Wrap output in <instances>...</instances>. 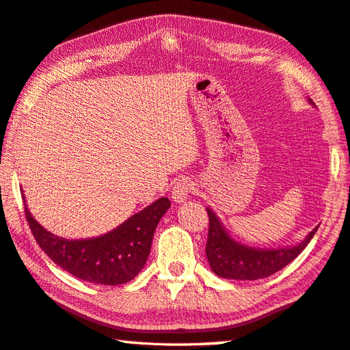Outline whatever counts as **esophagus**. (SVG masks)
Segmentation results:
<instances>
[{"instance_id":"1","label":"esophagus","mask_w":350,"mask_h":350,"mask_svg":"<svg viewBox=\"0 0 350 350\" xmlns=\"http://www.w3.org/2000/svg\"><path fill=\"white\" fill-rule=\"evenodd\" d=\"M194 191V183L189 179H182L177 180L173 187V191H171V196H173V200L176 203H182L188 198V196Z\"/></svg>"}]
</instances>
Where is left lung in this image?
Returning <instances> with one entry per match:
<instances>
[{
  "label": "left lung",
  "mask_w": 350,
  "mask_h": 350,
  "mask_svg": "<svg viewBox=\"0 0 350 350\" xmlns=\"http://www.w3.org/2000/svg\"><path fill=\"white\" fill-rule=\"evenodd\" d=\"M209 217V230L206 241V256L212 271L220 278L239 279V280H255L275 275L282 270L293 259L302 253L308 243L316 234L319 226L304 243L294 247L284 249H252L234 241L228 232L224 230L217 215L209 208L206 209Z\"/></svg>",
  "instance_id": "8db88e82"
}]
</instances>
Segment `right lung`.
Returning a JSON list of instances; mask_svg holds the SVG:
<instances>
[{
	"label": "right lung",
	"instance_id": "add662e5",
	"mask_svg": "<svg viewBox=\"0 0 350 350\" xmlns=\"http://www.w3.org/2000/svg\"><path fill=\"white\" fill-rule=\"evenodd\" d=\"M159 200L130 217L109 234L92 239H64L46 232L24 206L31 234L54 264L86 282L120 285L132 280L146 264L152 249L156 226L170 208Z\"/></svg>",
	"mask_w": 350,
	"mask_h": 350
}]
</instances>
